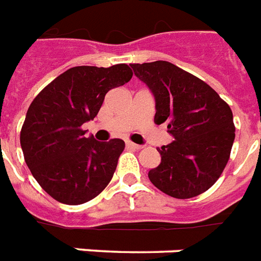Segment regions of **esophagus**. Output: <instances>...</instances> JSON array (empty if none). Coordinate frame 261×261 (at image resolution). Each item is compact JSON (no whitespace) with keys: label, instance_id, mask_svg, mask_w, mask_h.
Instances as JSON below:
<instances>
[{"label":"esophagus","instance_id":"34e87169","mask_svg":"<svg viewBox=\"0 0 261 261\" xmlns=\"http://www.w3.org/2000/svg\"><path fill=\"white\" fill-rule=\"evenodd\" d=\"M127 145V148H130V149H135V150H138V149H142V146L141 145H137L134 144V142H131V141H127L126 142Z\"/></svg>","mask_w":261,"mask_h":261}]
</instances>
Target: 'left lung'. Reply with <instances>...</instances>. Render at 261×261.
<instances>
[{"label":"left lung","mask_w":261,"mask_h":261,"mask_svg":"<svg viewBox=\"0 0 261 261\" xmlns=\"http://www.w3.org/2000/svg\"><path fill=\"white\" fill-rule=\"evenodd\" d=\"M154 95V123L175 138L157 149L162 163L149 171L159 190L192 198L219 179L230 159L236 127L226 101L204 81L168 61L130 64Z\"/></svg>","instance_id":"obj_1"}]
</instances>
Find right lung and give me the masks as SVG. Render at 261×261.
I'll return each mask as SVG.
<instances>
[{
    "mask_svg": "<svg viewBox=\"0 0 261 261\" xmlns=\"http://www.w3.org/2000/svg\"><path fill=\"white\" fill-rule=\"evenodd\" d=\"M131 77L127 64L73 67L51 81L30 105L20 131L25 164L39 186L59 202L90 201L111 182L124 141L86 138L82 124L97 116L111 89Z\"/></svg>",
    "mask_w": 261,
    "mask_h": 261,
    "instance_id": "add662e5",
    "label": "right lung"
}]
</instances>
